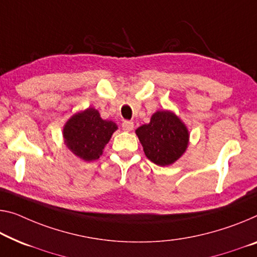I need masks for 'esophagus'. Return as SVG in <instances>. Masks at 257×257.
I'll list each match as a JSON object with an SVG mask.
<instances>
[{"mask_svg": "<svg viewBox=\"0 0 257 257\" xmlns=\"http://www.w3.org/2000/svg\"><path fill=\"white\" fill-rule=\"evenodd\" d=\"M121 127H123L124 131L130 132V131H132V130H133L134 124H133V121H131V120H124L123 123H121Z\"/></svg>", "mask_w": 257, "mask_h": 257, "instance_id": "34e87169", "label": "esophagus"}]
</instances>
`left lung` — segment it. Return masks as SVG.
<instances>
[{
    "label": "left lung",
    "mask_w": 257,
    "mask_h": 257,
    "mask_svg": "<svg viewBox=\"0 0 257 257\" xmlns=\"http://www.w3.org/2000/svg\"><path fill=\"white\" fill-rule=\"evenodd\" d=\"M136 133L148 160L161 167L176 162L188 145L187 128L169 111L155 112L151 123L140 126Z\"/></svg>",
    "instance_id": "1"
}]
</instances>
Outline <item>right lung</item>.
<instances>
[{"instance_id": "right-lung-1", "label": "right lung", "mask_w": 257, "mask_h": 257, "mask_svg": "<svg viewBox=\"0 0 257 257\" xmlns=\"http://www.w3.org/2000/svg\"><path fill=\"white\" fill-rule=\"evenodd\" d=\"M116 130L115 123L102 119L97 110L88 108L70 118L63 136L71 152L85 161H94L102 155Z\"/></svg>"}]
</instances>
